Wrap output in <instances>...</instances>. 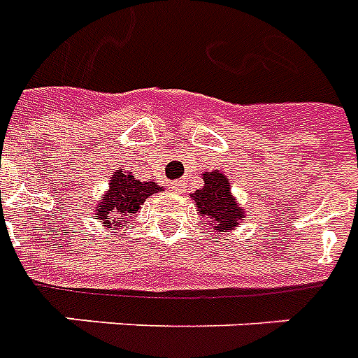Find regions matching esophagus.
<instances>
[{
  "label": "esophagus",
  "instance_id": "obj_1",
  "mask_svg": "<svg viewBox=\"0 0 358 358\" xmlns=\"http://www.w3.org/2000/svg\"><path fill=\"white\" fill-rule=\"evenodd\" d=\"M173 189L176 191V193H180V191H182V185H180L178 180H176V182H173Z\"/></svg>",
  "mask_w": 358,
  "mask_h": 358
}]
</instances>
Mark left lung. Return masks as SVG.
<instances>
[{"instance_id": "obj_1", "label": "left lung", "mask_w": 358, "mask_h": 358, "mask_svg": "<svg viewBox=\"0 0 358 358\" xmlns=\"http://www.w3.org/2000/svg\"><path fill=\"white\" fill-rule=\"evenodd\" d=\"M202 180L204 185L201 189L191 193L196 212L210 217V224L213 230H217V234H227L238 227L239 221L245 217V212L239 206L238 199L232 195L230 180L221 171L206 173Z\"/></svg>"}]
</instances>
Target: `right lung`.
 Returning <instances> with one entry per match:
<instances>
[{
  "label": "right lung",
  "instance_id": "obj_1",
  "mask_svg": "<svg viewBox=\"0 0 358 358\" xmlns=\"http://www.w3.org/2000/svg\"><path fill=\"white\" fill-rule=\"evenodd\" d=\"M163 187L156 182H141L135 180L134 174L126 171H117L111 174L109 180V189L102 196V201L96 204L94 219H98L103 227H117L119 219H124L126 223L134 213L139 212L141 204L150 195L162 191Z\"/></svg>",
  "mask_w": 358,
  "mask_h": 358
}]
</instances>
